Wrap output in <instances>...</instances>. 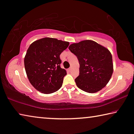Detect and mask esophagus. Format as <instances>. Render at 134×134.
Wrapping results in <instances>:
<instances>
[{
  "label": "esophagus",
  "mask_w": 134,
  "mask_h": 134,
  "mask_svg": "<svg viewBox=\"0 0 134 134\" xmlns=\"http://www.w3.org/2000/svg\"><path fill=\"white\" fill-rule=\"evenodd\" d=\"M71 68H69V69H67V71H71Z\"/></svg>",
  "instance_id": "34e87169"
}]
</instances>
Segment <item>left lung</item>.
Here are the masks:
<instances>
[{
	"instance_id": "8db88e82",
	"label": "left lung",
	"mask_w": 134,
	"mask_h": 134,
	"mask_svg": "<svg viewBox=\"0 0 134 134\" xmlns=\"http://www.w3.org/2000/svg\"><path fill=\"white\" fill-rule=\"evenodd\" d=\"M69 49L77 58L79 75L77 87L85 92L96 93L105 87L113 73L112 55L109 50L92 40L73 43Z\"/></svg>"
}]
</instances>
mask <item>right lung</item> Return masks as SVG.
Instances as JSON below:
<instances>
[{
  "mask_svg": "<svg viewBox=\"0 0 134 134\" xmlns=\"http://www.w3.org/2000/svg\"><path fill=\"white\" fill-rule=\"evenodd\" d=\"M67 41L43 38L33 42L24 59L27 76L31 85L44 94H50L62 87L67 75L61 69L59 55L69 46Z\"/></svg>",
  "mask_w": 134,
  "mask_h": 134,
  "instance_id": "add662e5",
  "label": "right lung"
}]
</instances>
